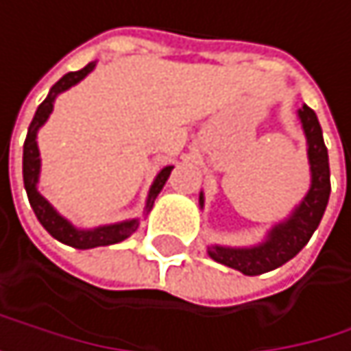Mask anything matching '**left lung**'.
Here are the masks:
<instances>
[{"instance_id": "obj_1", "label": "left lung", "mask_w": 351, "mask_h": 351, "mask_svg": "<svg viewBox=\"0 0 351 351\" xmlns=\"http://www.w3.org/2000/svg\"><path fill=\"white\" fill-rule=\"evenodd\" d=\"M298 119L302 123L304 136H306V155H308L311 165V188L295 204V208L275 223L263 242L254 246H208V256L226 267H232L244 275H263L269 273L287 261H291L306 244L311 236L319 228L323 213L329 202L331 194V173H329V155L323 141V130L317 119V113L302 105L298 109ZM200 208L204 206V194L198 196Z\"/></svg>"}]
</instances>
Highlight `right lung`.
<instances>
[{
  "instance_id": "add662e5",
  "label": "right lung",
  "mask_w": 351,
  "mask_h": 351,
  "mask_svg": "<svg viewBox=\"0 0 351 351\" xmlns=\"http://www.w3.org/2000/svg\"><path fill=\"white\" fill-rule=\"evenodd\" d=\"M97 62H90L88 66H84L82 70L78 72H68L64 78H60L47 99L43 101L28 125V134H26V141H24V153H22V178H24V188H26V194H28V202L38 219V223L45 228L58 242L62 244H68L72 248H78V250H88V248H97V246H109V244H117L125 238L132 236L136 230H138V223L141 219H125V221H117V223H109V226H99V228H90V230H84V228H76L72 221L58 213V208L38 192V176H40V153H38V145H36V134L38 130L45 125V121L49 119L51 111H53V103L56 99L66 93L68 88H72L74 84H78L80 80H84L93 70H95ZM173 165H165L157 178L153 180L151 188H149V196H147V202H145V215H149V210L153 208L155 204V198L159 196V192L163 190L169 173H171Z\"/></svg>"
}]
</instances>
